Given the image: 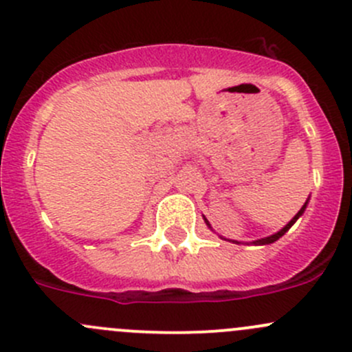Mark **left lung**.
<instances>
[{"label":"left lung","instance_id":"left-lung-1","mask_svg":"<svg viewBox=\"0 0 352 352\" xmlns=\"http://www.w3.org/2000/svg\"><path fill=\"white\" fill-rule=\"evenodd\" d=\"M305 206H307V203H305V205H303V206H302V208H300V212H298V213H296V215H295V217H293V219H292V222H289V223H288V226H286V227H283V229H281L280 232H278V234H274V235H270V237H266V239H261V241H256V242H254V244H271V242L278 241V239H280V237H281V235H285V232H286V230H288V229H289V227H292V226H293V223H295V222H296V220H298V217H300V215H302V213H303V210H305ZM206 223H208V222H206ZM208 226H210V223H208Z\"/></svg>","mask_w":352,"mask_h":352}]
</instances>
